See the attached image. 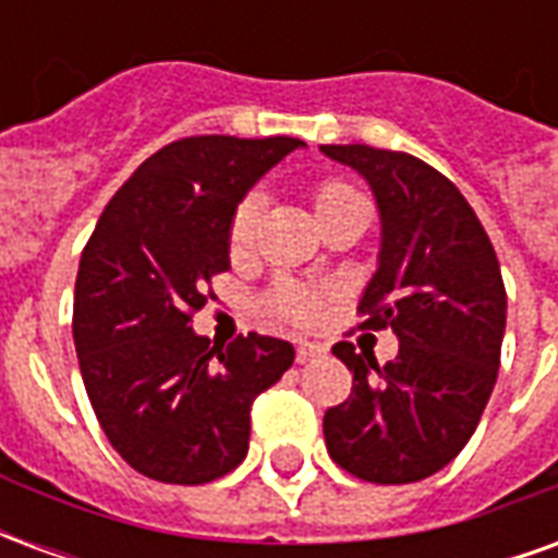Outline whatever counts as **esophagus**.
I'll list each match as a JSON object with an SVG mask.
<instances>
[{
  "instance_id": "1",
  "label": "esophagus",
  "mask_w": 558,
  "mask_h": 558,
  "mask_svg": "<svg viewBox=\"0 0 558 558\" xmlns=\"http://www.w3.org/2000/svg\"><path fill=\"white\" fill-rule=\"evenodd\" d=\"M326 355V347L323 343H314V340H302L299 343V350H295V359L299 362H314V359H323Z\"/></svg>"
}]
</instances>
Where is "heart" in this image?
<instances>
[{"instance_id": "b5f03b06", "label": "heart", "mask_w": 558, "mask_h": 558, "mask_svg": "<svg viewBox=\"0 0 558 558\" xmlns=\"http://www.w3.org/2000/svg\"><path fill=\"white\" fill-rule=\"evenodd\" d=\"M355 203H364V196L352 187V184L340 182V179H326L314 187V208L316 218L323 220L328 215H335L340 208L355 206ZM259 220H263V196L247 194L235 206L230 218V247L235 254L247 251L256 239V230H259ZM275 311H278L283 319H290L295 326H311L316 316H319V295L304 287H295V283H283L275 290Z\"/></svg>"}]
</instances>
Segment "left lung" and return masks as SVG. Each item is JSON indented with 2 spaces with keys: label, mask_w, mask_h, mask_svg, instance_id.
<instances>
[{
  "label": "left lung",
  "mask_w": 558,
  "mask_h": 558,
  "mask_svg": "<svg viewBox=\"0 0 558 558\" xmlns=\"http://www.w3.org/2000/svg\"><path fill=\"white\" fill-rule=\"evenodd\" d=\"M374 187L383 247L359 314L362 331L391 328L398 359L376 364L340 340L352 395L323 418L331 460L371 484H412L448 466L490 400L505 335V283L466 196L415 155L323 146Z\"/></svg>",
  "instance_id": "left-lung-1"
}]
</instances>
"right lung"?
<instances>
[{
	"label": "right lung",
	"mask_w": 558,
	"mask_h": 558,
	"mask_svg": "<svg viewBox=\"0 0 558 558\" xmlns=\"http://www.w3.org/2000/svg\"><path fill=\"white\" fill-rule=\"evenodd\" d=\"M295 137H184L143 160L83 247L74 347L101 430L128 466L208 484L239 466L254 400L290 371L292 343L251 331L223 347L191 319L230 268V218Z\"/></svg>",
	"instance_id": "1"
}]
</instances>
